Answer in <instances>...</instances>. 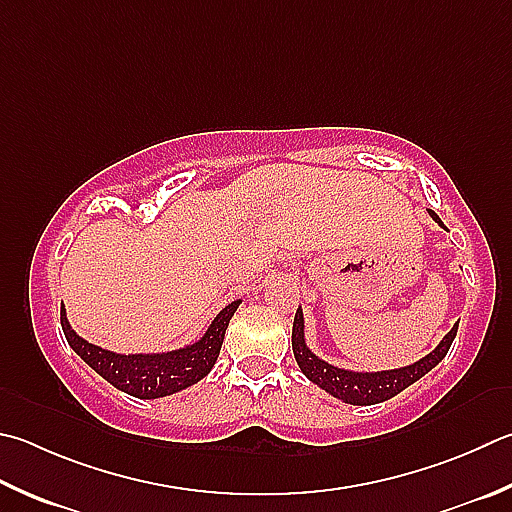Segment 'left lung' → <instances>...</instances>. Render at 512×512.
<instances>
[{"instance_id": "8db88e82", "label": "left lung", "mask_w": 512, "mask_h": 512, "mask_svg": "<svg viewBox=\"0 0 512 512\" xmlns=\"http://www.w3.org/2000/svg\"><path fill=\"white\" fill-rule=\"evenodd\" d=\"M430 212V217L436 221V224L443 226V221L439 219L434 210ZM445 228V226H443ZM459 324L448 331L439 345H436L434 351L427 353L425 358H421L414 365H407L401 369H387V371H351V369H340L329 365L327 360H322L315 356V353L306 347L304 340V315L302 309H297L295 320H293V353L297 365H300L302 374L313 380L315 385L322 387L324 392H329L331 396L340 398L342 403L349 405H374V403H383L389 401V398L401 394L405 387H410L416 383L418 378H423L427 371L434 369L439 362L445 358L448 353L454 336H457Z\"/></svg>"}]
</instances>
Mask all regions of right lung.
Returning <instances> with one entry per match:
<instances>
[{"mask_svg": "<svg viewBox=\"0 0 512 512\" xmlns=\"http://www.w3.org/2000/svg\"><path fill=\"white\" fill-rule=\"evenodd\" d=\"M239 304L241 300L230 302L226 309H221L201 340L167 353H129L125 356V353L91 345L71 329L64 306H60V322L69 347L107 383L136 398H163L199 383L210 374L219 358L228 322Z\"/></svg>", "mask_w": 512, "mask_h": 512, "instance_id": "right-lung-1", "label": "right lung"}]
</instances>
